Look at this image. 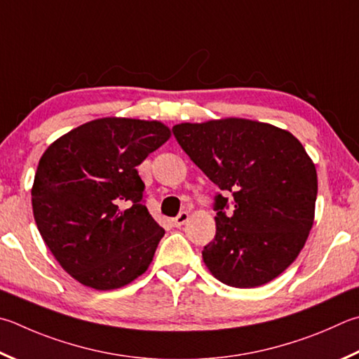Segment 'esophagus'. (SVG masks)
Wrapping results in <instances>:
<instances>
[{
  "instance_id": "1",
  "label": "esophagus",
  "mask_w": 359,
  "mask_h": 359,
  "mask_svg": "<svg viewBox=\"0 0 359 359\" xmlns=\"http://www.w3.org/2000/svg\"><path fill=\"white\" fill-rule=\"evenodd\" d=\"M188 219H190V213L182 212V213L177 215V217L171 219V223H172L174 227H180V226H184Z\"/></svg>"
}]
</instances>
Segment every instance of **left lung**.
Instances as JSON below:
<instances>
[{
    "label": "left lung",
    "instance_id": "left-lung-1",
    "mask_svg": "<svg viewBox=\"0 0 359 359\" xmlns=\"http://www.w3.org/2000/svg\"><path fill=\"white\" fill-rule=\"evenodd\" d=\"M175 140L202 172L232 194L215 198V238L202 251L231 287L270 283L297 259L314 223L317 171L295 136L271 123L226 117L177 123Z\"/></svg>",
    "mask_w": 359,
    "mask_h": 359
}]
</instances>
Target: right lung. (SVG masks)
Instances as JSON below:
<instances>
[{
	"label": "right lung",
	"instance_id": "right-lung-1",
	"mask_svg": "<svg viewBox=\"0 0 359 359\" xmlns=\"http://www.w3.org/2000/svg\"><path fill=\"white\" fill-rule=\"evenodd\" d=\"M171 136L158 121L102 117L50 144L32 184V213L45 245L78 283L111 290L151 265L165 236L142 204L136 166Z\"/></svg>",
	"mask_w": 359,
	"mask_h": 359
}]
</instances>
